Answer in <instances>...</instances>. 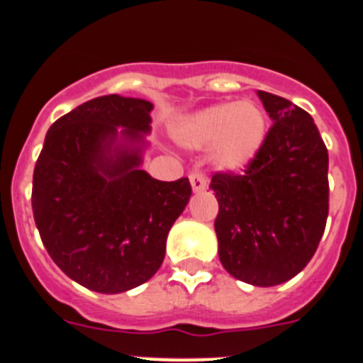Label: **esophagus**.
I'll return each instance as SVG.
<instances>
[{"instance_id":"34e87169","label":"esophagus","mask_w":363,"mask_h":363,"mask_svg":"<svg viewBox=\"0 0 363 363\" xmlns=\"http://www.w3.org/2000/svg\"><path fill=\"white\" fill-rule=\"evenodd\" d=\"M189 179H191V187L194 192H203L207 189V178L201 172H192Z\"/></svg>"}]
</instances>
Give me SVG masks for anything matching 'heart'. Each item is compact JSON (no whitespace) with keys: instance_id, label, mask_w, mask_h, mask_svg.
<instances>
[{"instance_id":"obj_1","label":"heart","mask_w":363,"mask_h":363,"mask_svg":"<svg viewBox=\"0 0 363 363\" xmlns=\"http://www.w3.org/2000/svg\"><path fill=\"white\" fill-rule=\"evenodd\" d=\"M172 136L187 149L211 147V162L216 169L240 172L264 149L267 118L252 101L214 104L178 118Z\"/></svg>"}]
</instances>
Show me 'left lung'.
<instances>
[{
  "label": "left lung",
  "mask_w": 363,
  "mask_h": 363,
  "mask_svg": "<svg viewBox=\"0 0 363 363\" xmlns=\"http://www.w3.org/2000/svg\"><path fill=\"white\" fill-rule=\"evenodd\" d=\"M272 127L243 174L216 172L218 255L230 277L258 287L291 280L316 252L329 213V154L313 118L258 91Z\"/></svg>",
  "instance_id": "8db88e82"
}]
</instances>
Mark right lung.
<instances>
[{
	"label": "right lung",
	"mask_w": 363,
	"mask_h": 363,
	"mask_svg": "<svg viewBox=\"0 0 363 363\" xmlns=\"http://www.w3.org/2000/svg\"><path fill=\"white\" fill-rule=\"evenodd\" d=\"M147 99L99 96L50 125L34 167L32 213L54 264L86 289L118 294L145 284L191 198L187 178L142 169Z\"/></svg>",
	"instance_id": "add662e5"
}]
</instances>
